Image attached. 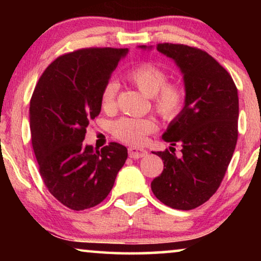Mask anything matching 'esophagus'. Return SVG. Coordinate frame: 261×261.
<instances>
[{
  "mask_svg": "<svg viewBox=\"0 0 261 261\" xmlns=\"http://www.w3.org/2000/svg\"><path fill=\"white\" fill-rule=\"evenodd\" d=\"M128 155L133 159H139L142 156L147 155V151L144 148H138V147H129L128 148Z\"/></svg>",
  "mask_w": 261,
  "mask_h": 261,
  "instance_id": "esophagus-1",
  "label": "esophagus"
}]
</instances>
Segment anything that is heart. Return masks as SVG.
<instances>
[{"instance_id": "b5f03b06", "label": "heart", "mask_w": 261, "mask_h": 261, "mask_svg": "<svg viewBox=\"0 0 261 261\" xmlns=\"http://www.w3.org/2000/svg\"><path fill=\"white\" fill-rule=\"evenodd\" d=\"M124 78L142 94L151 97L153 109L164 120H173L179 115L187 101L184 88L176 82H167V73L153 63H140L130 67ZM117 82L109 80L101 91V107L106 112L115 108ZM156 124L149 119L121 117L112 124V133L117 140L130 145H140L147 135L154 133Z\"/></svg>"}]
</instances>
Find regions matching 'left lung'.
Returning <instances> with one entry per match:
<instances>
[{"mask_svg":"<svg viewBox=\"0 0 261 261\" xmlns=\"http://www.w3.org/2000/svg\"><path fill=\"white\" fill-rule=\"evenodd\" d=\"M156 49L180 69L187 101L163 134L172 146L181 144V156L171 153L172 147L155 153L163 159L164 170L151 188L165 205L191 210L215 194L233 156L238 141V89L228 71L205 51L169 42L158 44Z\"/></svg>","mask_w":261,"mask_h":261,"instance_id":"8db88e82","label":"left lung"}]
</instances>
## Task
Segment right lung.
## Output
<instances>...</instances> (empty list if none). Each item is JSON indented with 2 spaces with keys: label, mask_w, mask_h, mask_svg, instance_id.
Returning a JSON list of instances; mask_svg holds the SVG:
<instances>
[{
  "label": "right lung",
  "mask_w": 261,
  "mask_h": 261,
  "mask_svg": "<svg viewBox=\"0 0 261 261\" xmlns=\"http://www.w3.org/2000/svg\"><path fill=\"white\" fill-rule=\"evenodd\" d=\"M127 48L90 47L49 64L32 95L30 124L39 172L48 191L67 208L97 205L126 162L124 146H84L89 122L101 112V91Z\"/></svg>",
  "instance_id": "add662e5"
}]
</instances>
